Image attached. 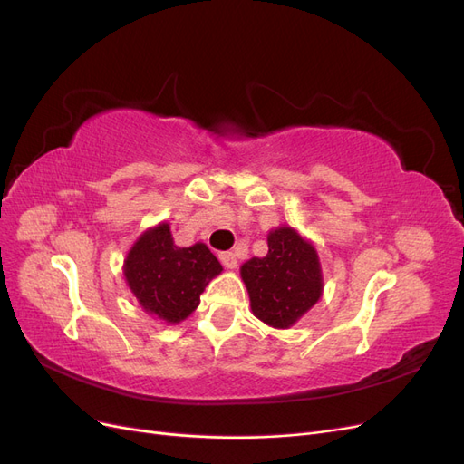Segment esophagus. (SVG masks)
<instances>
[{
  "mask_svg": "<svg viewBox=\"0 0 464 464\" xmlns=\"http://www.w3.org/2000/svg\"><path fill=\"white\" fill-rule=\"evenodd\" d=\"M218 259L224 266H227V269H236L237 266V257H236V254H232V251H222Z\"/></svg>",
  "mask_w": 464,
  "mask_h": 464,
  "instance_id": "1",
  "label": "esophagus"
}]
</instances>
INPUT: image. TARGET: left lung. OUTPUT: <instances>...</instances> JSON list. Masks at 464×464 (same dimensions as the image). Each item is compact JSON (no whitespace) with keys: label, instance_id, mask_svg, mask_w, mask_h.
Returning <instances> with one entry per match:
<instances>
[{"label":"left lung","instance_id":"obj_1","mask_svg":"<svg viewBox=\"0 0 464 464\" xmlns=\"http://www.w3.org/2000/svg\"><path fill=\"white\" fill-rule=\"evenodd\" d=\"M269 254L242 265L251 312L271 327L286 329L321 298L323 278L315 247L280 227L266 237Z\"/></svg>","mask_w":464,"mask_h":464}]
</instances>
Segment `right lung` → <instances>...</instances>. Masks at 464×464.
<instances>
[{
  "mask_svg": "<svg viewBox=\"0 0 464 464\" xmlns=\"http://www.w3.org/2000/svg\"><path fill=\"white\" fill-rule=\"evenodd\" d=\"M220 271L222 265L205 244L178 247L166 222L139 237L123 266L139 304L168 323L186 319Z\"/></svg>",
  "mask_w": 464,
  "mask_h": 464,
  "instance_id": "obj_1",
  "label": "right lung"
}]
</instances>
